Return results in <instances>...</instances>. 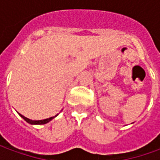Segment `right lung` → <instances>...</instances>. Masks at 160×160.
<instances>
[{
    "label": "right lung",
    "instance_id": "obj_1",
    "mask_svg": "<svg viewBox=\"0 0 160 160\" xmlns=\"http://www.w3.org/2000/svg\"><path fill=\"white\" fill-rule=\"evenodd\" d=\"M20 116H21V118H23L28 123L31 124V125H43V124H46V123L50 122L51 120L54 118V117H52V118H46V119L43 120H31L28 118H26V117H24V116H22V115H20Z\"/></svg>",
    "mask_w": 160,
    "mask_h": 160
}]
</instances>
